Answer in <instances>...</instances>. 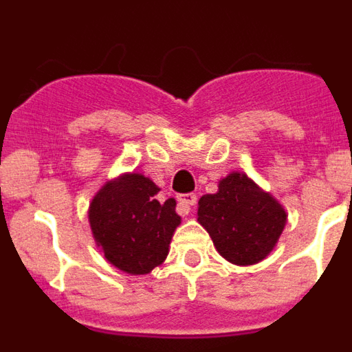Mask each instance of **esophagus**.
I'll list each match as a JSON object with an SVG mask.
<instances>
[{
	"label": "esophagus",
	"mask_w": 352,
	"mask_h": 352,
	"mask_svg": "<svg viewBox=\"0 0 352 352\" xmlns=\"http://www.w3.org/2000/svg\"><path fill=\"white\" fill-rule=\"evenodd\" d=\"M195 203H197V195L195 194H185L179 197V206H182V210L185 211V213H188L190 208L195 206Z\"/></svg>",
	"instance_id": "34e87169"
}]
</instances>
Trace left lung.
Segmentation results:
<instances>
[{"label":"left lung","instance_id":"1","mask_svg":"<svg viewBox=\"0 0 352 352\" xmlns=\"http://www.w3.org/2000/svg\"><path fill=\"white\" fill-rule=\"evenodd\" d=\"M199 223L229 263L248 266L268 256L284 231L287 214L268 192L243 173H231L217 194L199 199Z\"/></svg>","mask_w":352,"mask_h":352}]
</instances>
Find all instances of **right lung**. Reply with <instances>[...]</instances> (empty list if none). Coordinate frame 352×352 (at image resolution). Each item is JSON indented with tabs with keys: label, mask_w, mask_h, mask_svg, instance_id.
<instances>
[{
	"label": "right lung",
	"mask_w": 352,
	"mask_h": 352,
	"mask_svg": "<svg viewBox=\"0 0 352 352\" xmlns=\"http://www.w3.org/2000/svg\"><path fill=\"white\" fill-rule=\"evenodd\" d=\"M157 185L142 174L107 182L89 204V226L109 263L130 275H146L166 261L176 227V201L160 203Z\"/></svg>",
	"instance_id": "right-lung-1"
}]
</instances>
